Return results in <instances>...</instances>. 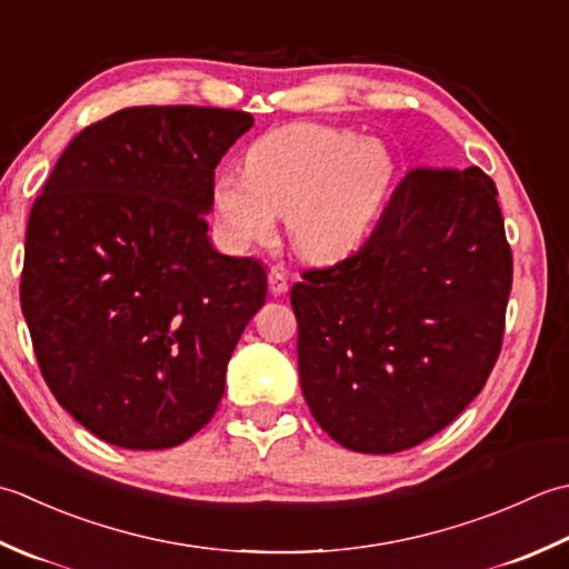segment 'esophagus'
<instances>
[{
	"label": "esophagus",
	"mask_w": 569,
	"mask_h": 569,
	"mask_svg": "<svg viewBox=\"0 0 569 569\" xmlns=\"http://www.w3.org/2000/svg\"><path fill=\"white\" fill-rule=\"evenodd\" d=\"M268 282H270V292H272L274 297L284 295L287 289H289V282H287V272H284V268H280V264H274V268H270Z\"/></svg>",
	"instance_id": "esophagus-1"
}]
</instances>
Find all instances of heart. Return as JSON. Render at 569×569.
I'll return each mask as SVG.
<instances>
[{
  "mask_svg": "<svg viewBox=\"0 0 569 569\" xmlns=\"http://www.w3.org/2000/svg\"><path fill=\"white\" fill-rule=\"evenodd\" d=\"M396 161L380 142L327 124H287L254 139L246 173L211 189L218 228L238 248L270 240L287 213L295 248L329 260L361 246L388 201Z\"/></svg>",
  "mask_w": 569,
  "mask_h": 569,
  "instance_id": "1",
  "label": "heart"
}]
</instances>
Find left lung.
<instances>
[{
	"mask_svg": "<svg viewBox=\"0 0 569 569\" xmlns=\"http://www.w3.org/2000/svg\"><path fill=\"white\" fill-rule=\"evenodd\" d=\"M479 167L412 169L349 258L292 287L299 382L336 442L396 455L445 430L498 361L513 254Z\"/></svg>",
	"mask_w": 569,
	"mask_h": 569,
	"instance_id": "obj_1",
	"label": "left lung"
}]
</instances>
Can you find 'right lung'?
I'll return each instance as SVG.
<instances>
[{"mask_svg": "<svg viewBox=\"0 0 569 569\" xmlns=\"http://www.w3.org/2000/svg\"><path fill=\"white\" fill-rule=\"evenodd\" d=\"M252 114L124 108L73 137L31 206L19 299L46 386L106 442L169 449L211 420L268 272L208 240L216 167Z\"/></svg>", "mask_w": 569, "mask_h": 569, "instance_id": "add662e5", "label": "right lung"}]
</instances>
